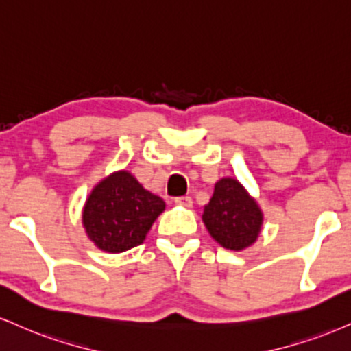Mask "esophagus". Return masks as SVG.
<instances>
[{
  "label": "esophagus",
  "instance_id": "obj_1",
  "mask_svg": "<svg viewBox=\"0 0 351 351\" xmlns=\"http://www.w3.org/2000/svg\"><path fill=\"white\" fill-rule=\"evenodd\" d=\"M175 204L183 206V208H191V206H193V199H191V197H189V196H181V197H176Z\"/></svg>",
  "mask_w": 351,
  "mask_h": 351
}]
</instances>
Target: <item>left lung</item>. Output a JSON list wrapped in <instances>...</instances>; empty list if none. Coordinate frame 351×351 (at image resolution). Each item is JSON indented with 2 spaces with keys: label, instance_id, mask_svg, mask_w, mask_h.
<instances>
[{
  "label": "left lung",
  "instance_id": "left-lung-1",
  "mask_svg": "<svg viewBox=\"0 0 351 351\" xmlns=\"http://www.w3.org/2000/svg\"><path fill=\"white\" fill-rule=\"evenodd\" d=\"M202 222L210 237L227 250L240 252L258 239L263 213L240 181L219 180L210 201L204 206Z\"/></svg>",
  "mask_w": 351,
  "mask_h": 351
}]
</instances>
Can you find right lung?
I'll return each instance as SVG.
<instances>
[{"mask_svg": "<svg viewBox=\"0 0 351 351\" xmlns=\"http://www.w3.org/2000/svg\"><path fill=\"white\" fill-rule=\"evenodd\" d=\"M165 201L122 170L99 181L83 208V227L99 250L121 253L143 243Z\"/></svg>", "mask_w": 351, "mask_h": 351, "instance_id": "1", "label": "right lung"}]
</instances>
